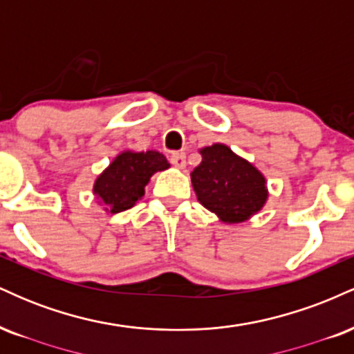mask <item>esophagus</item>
I'll return each mask as SVG.
<instances>
[{"instance_id":"34e87169","label":"esophagus","mask_w":354,"mask_h":354,"mask_svg":"<svg viewBox=\"0 0 354 354\" xmlns=\"http://www.w3.org/2000/svg\"><path fill=\"white\" fill-rule=\"evenodd\" d=\"M171 165L176 166V168H185L186 166V154L183 151H174L171 153V158H169Z\"/></svg>"}]
</instances>
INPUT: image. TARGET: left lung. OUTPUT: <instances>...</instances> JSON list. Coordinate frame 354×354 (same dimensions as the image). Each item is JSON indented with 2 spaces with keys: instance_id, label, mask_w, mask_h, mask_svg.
I'll return each instance as SVG.
<instances>
[{
  "instance_id": "1",
  "label": "left lung",
  "mask_w": 354,
  "mask_h": 354,
  "mask_svg": "<svg viewBox=\"0 0 354 354\" xmlns=\"http://www.w3.org/2000/svg\"><path fill=\"white\" fill-rule=\"evenodd\" d=\"M203 161L191 173L198 201L225 223H241L263 208L268 191L263 174L228 146L201 149Z\"/></svg>"
}]
</instances>
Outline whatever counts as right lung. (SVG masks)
<instances>
[{
	"mask_svg": "<svg viewBox=\"0 0 354 354\" xmlns=\"http://www.w3.org/2000/svg\"><path fill=\"white\" fill-rule=\"evenodd\" d=\"M169 168L166 158L158 151H124L100 174L95 193L111 213L129 209L145 194V186L156 171Z\"/></svg>",
	"mask_w": 354,
	"mask_h": 354,
	"instance_id": "right-lung-1",
	"label": "right lung"
}]
</instances>
